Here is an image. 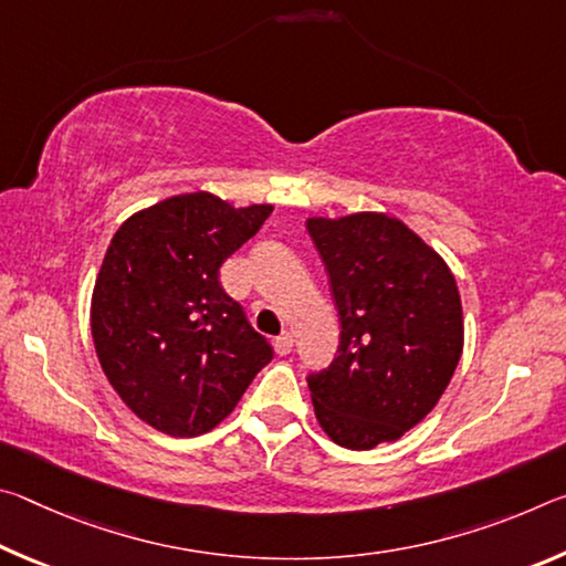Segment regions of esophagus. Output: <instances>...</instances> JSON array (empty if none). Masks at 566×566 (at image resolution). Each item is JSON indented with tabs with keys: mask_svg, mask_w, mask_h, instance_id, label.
<instances>
[{
	"mask_svg": "<svg viewBox=\"0 0 566 566\" xmlns=\"http://www.w3.org/2000/svg\"><path fill=\"white\" fill-rule=\"evenodd\" d=\"M292 347H294V337L290 332H284L274 339V349H276V354H282V357H284V354H290Z\"/></svg>",
	"mask_w": 566,
	"mask_h": 566,
	"instance_id": "obj_1",
	"label": "esophagus"
}]
</instances>
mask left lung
<instances>
[{
  "label": "left lung",
  "instance_id": "1",
  "mask_svg": "<svg viewBox=\"0 0 566 566\" xmlns=\"http://www.w3.org/2000/svg\"><path fill=\"white\" fill-rule=\"evenodd\" d=\"M329 276L339 347L312 371L314 415L334 442H395L434 409L464 344L462 302L442 256L407 224L361 212L306 222Z\"/></svg>",
  "mask_w": 566,
  "mask_h": 566
}]
</instances>
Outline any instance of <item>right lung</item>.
Instances as JSON below:
<instances>
[{
    "label": "right lung",
    "instance_id": "obj_1",
    "mask_svg": "<svg viewBox=\"0 0 566 566\" xmlns=\"http://www.w3.org/2000/svg\"><path fill=\"white\" fill-rule=\"evenodd\" d=\"M272 214L207 191L124 222L92 294V337L109 385L134 415L197 437L232 415L274 352L219 284V266Z\"/></svg>",
    "mask_w": 566,
    "mask_h": 566
}]
</instances>
